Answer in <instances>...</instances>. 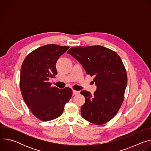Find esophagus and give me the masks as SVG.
I'll return each instance as SVG.
<instances>
[{"instance_id": "obj_1", "label": "esophagus", "mask_w": 151, "mask_h": 151, "mask_svg": "<svg viewBox=\"0 0 151 151\" xmlns=\"http://www.w3.org/2000/svg\"><path fill=\"white\" fill-rule=\"evenodd\" d=\"M79 91H76V90H73V94H74V95H77V94H79Z\"/></svg>"}]
</instances>
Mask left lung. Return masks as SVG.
<instances>
[{"label":"left lung","instance_id":"left-lung-1","mask_svg":"<svg viewBox=\"0 0 151 151\" xmlns=\"http://www.w3.org/2000/svg\"><path fill=\"white\" fill-rule=\"evenodd\" d=\"M68 53L82 64L87 75L94 76L97 86L93 96L85 90L81 92L85 98L81 108L82 116L99 125L109 122L120 109L127 84V74L121 57L100 45L72 47Z\"/></svg>","mask_w":151,"mask_h":151}]
</instances>
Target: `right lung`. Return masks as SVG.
I'll list each match as a JSON object with an SVG mask.
<instances>
[{"mask_svg": "<svg viewBox=\"0 0 151 151\" xmlns=\"http://www.w3.org/2000/svg\"><path fill=\"white\" fill-rule=\"evenodd\" d=\"M69 48L55 44L44 45L29 54L21 65V94L33 115L42 121L59 117L72 97L71 88L51 87L48 81L57 75V61Z\"/></svg>", "mask_w": 151, "mask_h": 151, "instance_id": "add662e5", "label": "right lung"}]
</instances>
